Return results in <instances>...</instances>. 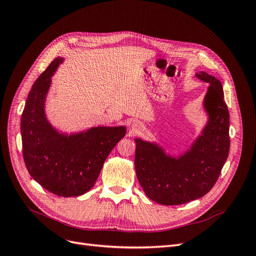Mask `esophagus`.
<instances>
[{"label":"esophagus","mask_w":256,"mask_h":256,"mask_svg":"<svg viewBox=\"0 0 256 256\" xmlns=\"http://www.w3.org/2000/svg\"><path fill=\"white\" fill-rule=\"evenodd\" d=\"M141 128V125L138 122H132L131 124V129H132L134 131H138Z\"/></svg>","instance_id":"1"}]
</instances>
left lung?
<instances>
[{
	"mask_svg": "<svg viewBox=\"0 0 256 256\" xmlns=\"http://www.w3.org/2000/svg\"><path fill=\"white\" fill-rule=\"evenodd\" d=\"M196 76L208 83L203 99L207 122L187 150L168 154L164 146L136 138L134 166L145 194L162 205H180L212 190L230 152V113L221 82L205 72Z\"/></svg>",
	"mask_w": 256,
	"mask_h": 256,
	"instance_id": "obj_1",
	"label": "left lung"
}]
</instances>
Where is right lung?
Instances as JSON below:
<instances>
[{"label": "right lung", "instance_id": "1", "mask_svg": "<svg viewBox=\"0 0 256 256\" xmlns=\"http://www.w3.org/2000/svg\"><path fill=\"white\" fill-rule=\"evenodd\" d=\"M64 58H54L30 90L21 115L23 159L30 175L58 196H79L90 190L106 159L120 138L125 126H92L63 132L46 114L52 76Z\"/></svg>", "mask_w": 256, "mask_h": 256}]
</instances>
